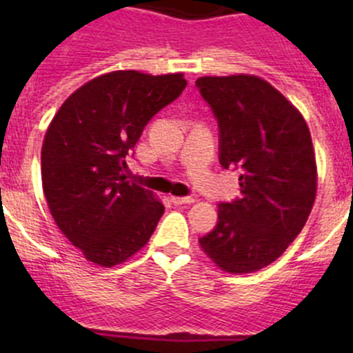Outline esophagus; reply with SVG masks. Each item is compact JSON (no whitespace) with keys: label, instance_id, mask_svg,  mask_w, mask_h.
Segmentation results:
<instances>
[{"label":"esophagus","instance_id":"1","mask_svg":"<svg viewBox=\"0 0 353 353\" xmlns=\"http://www.w3.org/2000/svg\"><path fill=\"white\" fill-rule=\"evenodd\" d=\"M170 201H172L174 205H190V203H193L194 199L191 196H172L170 198Z\"/></svg>","mask_w":353,"mask_h":353}]
</instances>
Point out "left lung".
<instances>
[{
    "instance_id": "left-lung-1",
    "label": "left lung",
    "mask_w": 353,
    "mask_h": 353,
    "mask_svg": "<svg viewBox=\"0 0 353 353\" xmlns=\"http://www.w3.org/2000/svg\"><path fill=\"white\" fill-rule=\"evenodd\" d=\"M196 88L219 124V162L241 170V198L220 203L203 251L229 273L261 270L283 254L316 198V159L304 117L268 81L203 77Z\"/></svg>"
}]
</instances>
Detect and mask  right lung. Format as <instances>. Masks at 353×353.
<instances>
[{"mask_svg":"<svg viewBox=\"0 0 353 353\" xmlns=\"http://www.w3.org/2000/svg\"><path fill=\"white\" fill-rule=\"evenodd\" d=\"M183 74L112 71L66 99L42 145V186L49 210L85 258L114 266L140 251L163 205L124 176L148 121L176 101Z\"/></svg>","mask_w":353,"mask_h":353,"instance_id":"1","label":"right lung"}]
</instances>
